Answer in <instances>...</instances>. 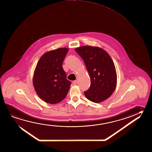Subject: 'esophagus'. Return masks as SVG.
Here are the masks:
<instances>
[{"label":"esophagus","mask_w":152,"mask_h":152,"mask_svg":"<svg viewBox=\"0 0 152 152\" xmlns=\"http://www.w3.org/2000/svg\"><path fill=\"white\" fill-rule=\"evenodd\" d=\"M77 83V80H74L73 82H72V84H74V85H76Z\"/></svg>","instance_id":"esophagus-1"}]
</instances>
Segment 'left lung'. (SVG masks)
<instances>
[{
  "label": "left lung",
  "instance_id": "1",
  "mask_svg": "<svg viewBox=\"0 0 152 152\" xmlns=\"http://www.w3.org/2000/svg\"><path fill=\"white\" fill-rule=\"evenodd\" d=\"M75 51L83 60L90 77V86L84 91L86 98L96 103L106 100L114 92L117 82L110 56L102 48L90 46L78 48Z\"/></svg>",
  "mask_w": 152,
  "mask_h": 152
}]
</instances>
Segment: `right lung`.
Instances as JSON below:
<instances>
[{
	"mask_svg": "<svg viewBox=\"0 0 152 152\" xmlns=\"http://www.w3.org/2000/svg\"><path fill=\"white\" fill-rule=\"evenodd\" d=\"M67 48H59L44 54L35 69L33 84L35 91L43 100L51 104L64 99L69 90L71 82L62 68L68 52Z\"/></svg>",
	"mask_w": 152,
	"mask_h": 152,
	"instance_id": "add662e5",
	"label": "right lung"
}]
</instances>
